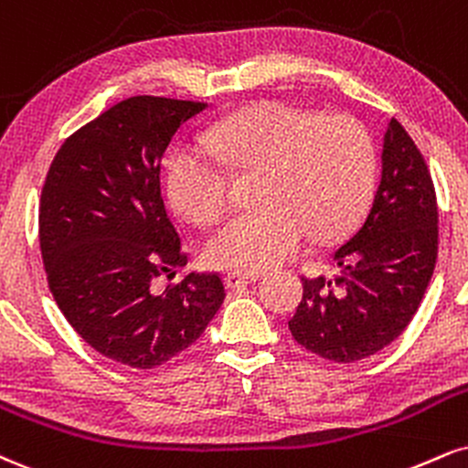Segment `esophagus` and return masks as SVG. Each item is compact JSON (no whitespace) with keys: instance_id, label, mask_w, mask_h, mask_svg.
I'll use <instances>...</instances> for the list:
<instances>
[{"instance_id":"esophagus-1","label":"esophagus","mask_w":468,"mask_h":468,"mask_svg":"<svg viewBox=\"0 0 468 468\" xmlns=\"http://www.w3.org/2000/svg\"><path fill=\"white\" fill-rule=\"evenodd\" d=\"M259 279H261V274L257 272H229L227 277H224V283H227L229 290H235V288H244V285L255 283Z\"/></svg>"}]
</instances>
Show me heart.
<instances>
[{"mask_svg": "<svg viewBox=\"0 0 468 468\" xmlns=\"http://www.w3.org/2000/svg\"><path fill=\"white\" fill-rule=\"evenodd\" d=\"M207 148L180 150L167 194L180 216L209 227L227 209L222 161L259 172L255 211L229 218L207 239L213 268L263 272L301 249L305 235H340L362 216L375 191L377 152L368 128L348 112H316L261 102L224 117L205 134Z\"/></svg>", "mask_w": 468, "mask_h": 468, "instance_id": "b5f03b06", "label": "heart"}]
</instances>
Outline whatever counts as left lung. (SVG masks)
I'll use <instances>...</instances> for the list:
<instances>
[{
  "instance_id": "8db88e82",
  "label": "left lung",
  "mask_w": 468,
  "mask_h": 468,
  "mask_svg": "<svg viewBox=\"0 0 468 468\" xmlns=\"http://www.w3.org/2000/svg\"><path fill=\"white\" fill-rule=\"evenodd\" d=\"M438 257V207L427 163L392 117L381 178L362 227L337 246L335 277L303 279L290 331L307 351L351 364L403 334L430 285Z\"/></svg>"
}]
</instances>
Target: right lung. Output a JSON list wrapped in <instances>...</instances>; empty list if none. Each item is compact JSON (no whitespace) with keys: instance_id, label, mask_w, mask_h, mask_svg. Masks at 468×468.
I'll use <instances>...</instances> for the list:
<instances>
[{"instance_id":"obj_1","label":"right lung","mask_w":468,"mask_h":468,"mask_svg":"<svg viewBox=\"0 0 468 468\" xmlns=\"http://www.w3.org/2000/svg\"><path fill=\"white\" fill-rule=\"evenodd\" d=\"M205 102L134 95L71 134L41 191L38 241L56 305L100 356L154 368L194 345L224 301L187 263L161 198V159Z\"/></svg>"}]
</instances>
